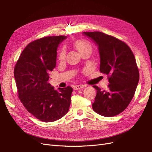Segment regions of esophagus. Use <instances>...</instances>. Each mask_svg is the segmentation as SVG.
<instances>
[{"label": "esophagus", "instance_id": "obj_1", "mask_svg": "<svg viewBox=\"0 0 152 152\" xmlns=\"http://www.w3.org/2000/svg\"><path fill=\"white\" fill-rule=\"evenodd\" d=\"M86 87V86H84V85H77V86H73V89H74V90H79V89L83 88V87Z\"/></svg>", "mask_w": 152, "mask_h": 152}]
</instances>
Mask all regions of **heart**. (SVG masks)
Listing matches in <instances>:
<instances>
[{
	"label": "heart",
	"mask_w": 152,
	"mask_h": 152,
	"mask_svg": "<svg viewBox=\"0 0 152 152\" xmlns=\"http://www.w3.org/2000/svg\"><path fill=\"white\" fill-rule=\"evenodd\" d=\"M72 44L78 50H79V53L80 54H83L86 51H87V50H91L93 49V47H92L91 44L86 40L84 39H78L75 40L72 42ZM66 58V50L62 49L61 50V51L59 53V56L58 58L59 60L63 61Z\"/></svg>",
	"instance_id": "heart-1"
}]
</instances>
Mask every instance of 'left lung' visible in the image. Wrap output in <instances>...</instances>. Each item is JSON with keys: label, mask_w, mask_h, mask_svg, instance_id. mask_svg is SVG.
I'll return each instance as SVG.
<instances>
[{"label": "left lung", "mask_w": 152, "mask_h": 152, "mask_svg": "<svg viewBox=\"0 0 152 152\" xmlns=\"http://www.w3.org/2000/svg\"><path fill=\"white\" fill-rule=\"evenodd\" d=\"M98 45L100 72L108 75L107 90L93 86L96 96L93 109L104 117H113L128 107L140 79L136 59L131 48L123 41L101 31L84 32Z\"/></svg>", "instance_id": "left-lung-1"}]
</instances>
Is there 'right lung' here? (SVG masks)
<instances>
[{"label": "right lung", "mask_w": 152, "mask_h": 152, "mask_svg": "<svg viewBox=\"0 0 152 152\" xmlns=\"http://www.w3.org/2000/svg\"><path fill=\"white\" fill-rule=\"evenodd\" d=\"M66 36H49L29 43L14 69L18 98L29 113L43 122H54L68 112L73 89L48 83L56 66L57 48Z\"/></svg>", "instance_id": "1"}]
</instances>
